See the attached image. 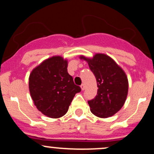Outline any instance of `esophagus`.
<instances>
[{
	"label": "esophagus",
	"instance_id": "34e87169",
	"mask_svg": "<svg viewBox=\"0 0 154 154\" xmlns=\"http://www.w3.org/2000/svg\"><path fill=\"white\" fill-rule=\"evenodd\" d=\"M80 88H81V89H82V91H84V90L85 89V86L84 84H82V85L80 86Z\"/></svg>",
	"mask_w": 154,
	"mask_h": 154
}]
</instances>
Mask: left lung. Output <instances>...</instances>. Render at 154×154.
I'll list each match as a JSON object with an SVG mask.
<instances>
[{
    "label": "left lung",
    "mask_w": 154,
    "mask_h": 154,
    "mask_svg": "<svg viewBox=\"0 0 154 154\" xmlns=\"http://www.w3.org/2000/svg\"><path fill=\"white\" fill-rule=\"evenodd\" d=\"M87 61L94 74L98 89L94 99L89 100L91 111L100 118H108L117 113L125 103L129 83L126 73L112 58L95 54L92 58L79 56Z\"/></svg>",
    "instance_id": "1"
}]
</instances>
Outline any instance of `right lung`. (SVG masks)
<instances>
[{
  "instance_id": "obj_1",
  "label": "right lung",
  "mask_w": 154,
  "mask_h": 154,
  "mask_svg": "<svg viewBox=\"0 0 154 154\" xmlns=\"http://www.w3.org/2000/svg\"><path fill=\"white\" fill-rule=\"evenodd\" d=\"M68 60L54 56L32 70L29 90L35 106L48 117L57 119L66 114L81 88L67 72Z\"/></svg>"
}]
</instances>
